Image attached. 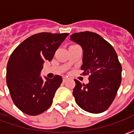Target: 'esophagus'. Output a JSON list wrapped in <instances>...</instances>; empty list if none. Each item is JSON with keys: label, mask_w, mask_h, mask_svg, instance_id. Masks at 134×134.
<instances>
[{"label": "esophagus", "mask_w": 134, "mask_h": 134, "mask_svg": "<svg viewBox=\"0 0 134 134\" xmlns=\"http://www.w3.org/2000/svg\"><path fill=\"white\" fill-rule=\"evenodd\" d=\"M63 82H65V81L67 80V77H64L63 78Z\"/></svg>", "instance_id": "obj_1"}]
</instances>
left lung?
Here are the masks:
<instances>
[{
  "label": "left lung",
  "mask_w": 134,
  "mask_h": 134,
  "mask_svg": "<svg viewBox=\"0 0 134 134\" xmlns=\"http://www.w3.org/2000/svg\"><path fill=\"white\" fill-rule=\"evenodd\" d=\"M70 39L82 47L81 70L83 75H90L87 84L75 80L73 95L77 104L92 113L107 110L121 81V65L116 51L100 35L90 31L73 34Z\"/></svg>",
  "instance_id": "left-lung-1"
}]
</instances>
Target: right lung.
<instances>
[{
    "instance_id": "1",
    "label": "right lung",
    "mask_w": 134,
    "mask_h": 134,
    "mask_svg": "<svg viewBox=\"0 0 134 134\" xmlns=\"http://www.w3.org/2000/svg\"><path fill=\"white\" fill-rule=\"evenodd\" d=\"M69 34L40 33L25 39L13 51L7 66V83L15 105L30 116L42 113L51 107L63 82L59 75L42 79L44 61L52 60Z\"/></svg>"
}]
</instances>
